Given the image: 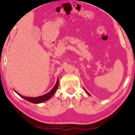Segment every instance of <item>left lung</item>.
<instances>
[{
	"label": "left lung",
	"instance_id": "obj_1",
	"mask_svg": "<svg viewBox=\"0 0 135 135\" xmlns=\"http://www.w3.org/2000/svg\"><path fill=\"white\" fill-rule=\"evenodd\" d=\"M84 91H86V93H87L88 94H89V95H90V94H89V93H88V91H86V89H84Z\"/></svg>",
	"mask_w": 135,
	"mask_h": 135
}]
</instances>
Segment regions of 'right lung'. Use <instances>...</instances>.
I'll list each match as a JSON object with an SVG mask.
<instances>
[{
	"label": "right lung",
	"instance_id": "add662e5",
	"mask_svg": "<svg viewBox=\"0 0 135 135\" xmlns=\"http://www.w3.org/2000/svg\"><path fill=\"white\" fill-rule=\"evenodd\" d=\"M58 84H59V80H58V79H57L56 83L55 86H54V88H52L51 90L49 91V93H47L45 94H44V95L40 96V97H24V96L21 95V94L18 93H17L16 91H15V92H16V93L18 94L19 96H20V97H21V98H23V99H25V100H27V101L31 102V103H43V102L47 101V100H49V99H50L51 98L52 96H53V94H55L56 91L57 89H58Z\"/></svg>",
	"mask_w": 135,
	"mask_h": 135
}]
</instances>
